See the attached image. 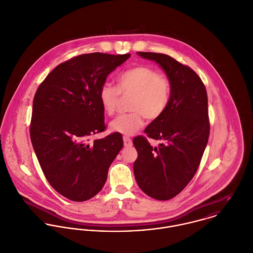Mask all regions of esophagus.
I'll use <instances>...</instances> for the list:
<instances>
[{
    "label": "esophagus",
    "instance_id": "esophagus-1",
    "mask_svg": "<svg viewBox=\"0 0 253 253\" xmlns=\"http://www.w3.org/2000/svg\"><path fill=\"white\" fill-rule=\"evenodd\" d=\"M124 144H125L126 147H130L132 145V141H131V139L129 137L125 136L124 137Z\"/></svg>",
    "mask_w": 253,
    "mask_h": 253
}]
</instances>
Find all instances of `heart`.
Listing matches in <instances>:
<instances>
[{
  "label": "heart",
  "instance_id": "obj_1",
  "mask_svg": "<svg viewBox=\"0 0 253 253\" xmlns=\"http://www.w3.org/2000/svg\"><path fill=\"white\" fill-rule=\"evenodd\" d=\"M123 96H132L128 114L116 118L110 129L124 135H131L144 125V117L153 121L162 116L171 96V84L168 77L149 66H135L125 71L118 78V87L110 84L102 85L99 98L103 110L113 115Z\"/></svg>",
  "mask_w": 253,
  "mask_h": 253
}]
</instances>
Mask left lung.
Here are the masks:
<instances>
[{
	"label": "left lung",
	"mask_w": 253,
	"mask_h": 253,
	"mask_svg": "<svg viewBox=\"0 0 253 253\" xmlns=\"http://www.w3.org/2000/svg\"><path fill=\"white\" fill-rule=\"evenodd\" d=\"M155 61L171 84L166 111L145 128L146 136L133 138L137 159L133 164L136 182L148 196L169 200L192 179L202 159L210 132L205 85L189 67L165 54L137 52ZM147 138L160 141L152 147Z\"/></svg>",
	"instance_id": "1"
}]
</instances>
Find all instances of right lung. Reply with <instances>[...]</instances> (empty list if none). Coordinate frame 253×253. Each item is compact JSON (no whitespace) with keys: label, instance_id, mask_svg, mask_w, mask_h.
<instances>
[{"label":"right lung","instance_id":"add662e5","mask_svg":"<svg viewBox=\"0 0 253 253\" xmlns=\"http://www.w3.org/2000/svg\"><path fill=\"white\" fill-rule=\"evenodd\" d=\"M130 54H84L57 66L33 99L30 139L45 177L73 201H85L104 186L124 146L121 133L90 141L106 129L99 92L109 74Z\"/></svg>","mask_w":253,"mask_h":253}]
</instances>
